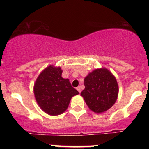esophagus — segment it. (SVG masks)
<instances>
[{"mask_svg":"<svg viewBox=\"0 0 149 149\" xmlns=\"http://www.w3.org/2000/svg\"><path fill=\"white\" fill-rule=\"evenodd\" d=\"M76 90H78V92H79V93H80V92H81V89H80V86L77 87V88H76Z\"/></svg>","mask_w":149,"mask_h":149,"instance_id":"esophagus-1","label":"esophagus"}]
</instances>
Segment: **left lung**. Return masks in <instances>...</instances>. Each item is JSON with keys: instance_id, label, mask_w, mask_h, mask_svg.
Returning a JSON list of instances; mask_svg holds the SVG:
<instances>
[{"instance_id": "left-lung-1", "label": "left lung", "mask_w": 149, "mask_h": 149, "mask_svg": "<svg viewBox=\"0 0 149 149\" xmlns=\"http://www.w3.org/2000/svg\"><path fill=\"white\" fill-rule=\"evenodd\" d=\"M85 89L80 95L93 112L107 111L115 104L118 95V85L115 76L102 68L94 70L85 78Z\"/></svg>"}]
</instances>
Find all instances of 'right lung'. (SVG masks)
Segmentation results:
<instances>
[{
  "instance_id": "right-lung-1",
  "label": "right lung",
  "mask_w": 149,
  "mask_h": 149,
  "mask_svg": "<svg viewBox=\"0 0 149 149\" xmlns=\"http://www.w3.org/2000/svg\"><path fill=\"white\" fill-rule=\"evenodd\" d=\"M60 67L50 65L40 73L33 87L36 100L46 113L57 116L67 109L72 97L78 92L68 78L61 77Z\"/></svg>"
}]
</instances>
